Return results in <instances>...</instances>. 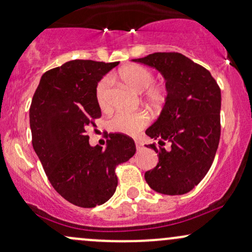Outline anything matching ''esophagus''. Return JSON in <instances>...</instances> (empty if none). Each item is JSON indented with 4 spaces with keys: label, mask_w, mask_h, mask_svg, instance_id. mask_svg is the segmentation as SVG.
<instances>
[{
    "label": "esophagus",
    "mask_w": 252,
    "mask_h": 252,
    "mask_svg": "<svg viewBox=\"0 0 252 252\" xmlns=\"http://www.w3.org/2000/svg\"><path fill=\"white\" fill-rule=\"evenodd\" d=\"M136 149L137 150L143 149V143L140 142V141H136Z\"/></svg>",
    "instance_id": "obj_1"
}]
</instances>
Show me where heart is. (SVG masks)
Listing matches in <instances>:
<instances>
[{"instance_id": "1", "label": "heart", "mask_w": 252, "mask_h": 252, "mask_svg": "<svg viewBox=\"0 0 252 252\" xmlns=\"http://www.w3.org/2000/svg\"><path fill=\"white\" fill-rule=\"evenodd\" d=\"M130 89L134 91L143 92V99L149 105L158 106L166 99V90L162 86H153L154 74L148 68L140 65H129L122 68L118 73ZM110 78H104L97 84L96 88V100L102 109H105L109 104L110 94ZM148 117L143 112H117L109 120V128L112 131L122 132L126 135H134L146 126Z\"/></svg>"}]
</instances>
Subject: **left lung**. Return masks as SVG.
I'll return each instance as SVG.
<instances>
[{"label":"left lung","mask_w":252,"mask_h":252,"mask_svg":"<svg viewBox=\"0 0 252 252\" xmlns=\"http://www.w3.org/2000/svg\"><path fill=\"white\" fill-rule=\"evenodd\" d=\"M155 68L166 82L167 97L160 116L146 134L158 156L144 179L150 189L167 195L189 193L207 174L220 138V89L206 68L181 53H153L132 59ZM167 143L170 148L162 147Z\"/></svg>","instance_id":"1"}]
</instances>
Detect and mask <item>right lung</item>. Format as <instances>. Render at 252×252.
<instances>
[{"mask_svg":"<svg viewBox=\"0 0 252 252\" xmlns=\"http://www.w3.org/2000/svg\"><path fill=\"white\" fill-rule=\"evenodd\" d=\"M117 63L71 60L42 74L30 109L32 143L53 189L71 204L94 207L117 187L115 169L136 152L134 140L109 134L91 147L86 130L102 116L97 84Z\"/></svg>","mask_w":252,"mask_h":252,"instance_id":"1","label":"right lung"}]
</instances>
